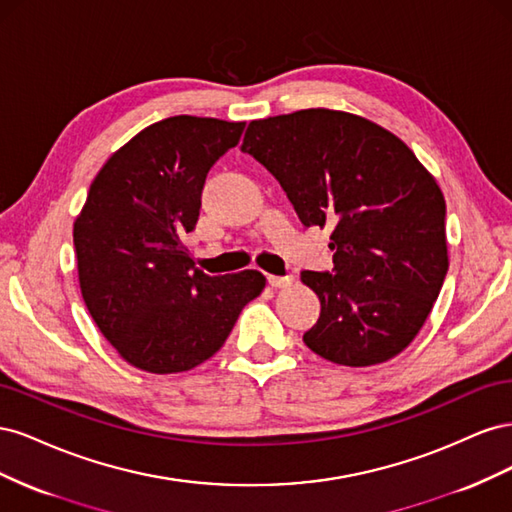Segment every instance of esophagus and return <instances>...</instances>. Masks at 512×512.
Here are the masks:
<instances>
[{
	"label": "esophagus",
	"mask_w": 512,
	"mask_h": 512,
	"mask_svg": "<svg viewBox=\"0 0 512 512\" xmlns=\"http://www.w3.org/2000/svg\"><path fill=\"white\" fill-rule=\"evenodd\" d=\"M292 275H284V277H280V275H269V286L271 288H288V286H292Z\"/></svg>",
	"instance_id": "1"
}]
</instances>
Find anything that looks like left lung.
<instances>
[{"mask_svg":"<svg viewBox=\"0 0 512 512\" xmlns=\"http://www.w3.org/2000/svg\"><path fill=\"white\" fill-rule=\"evenodd\" d=\"M241 149L282 183L305 226L333 228V273H301L322 307L305 346L348 367L404 352L448 271L446 203L429 170L393 132L331 108L254 119Z\"/></svg>","mask_w":512,"mask_h":512,"instance_id":"left-lung-1","label":"left lung"}]
</instances>
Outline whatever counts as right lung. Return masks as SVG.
I'll use <instances>...</instances> for the list:
<instances>
[{
	"label": "right lung",
	"instance_id": "obj_1",
	"mask_svg": "<svg viewBox=\"0 0 512 512\" xmlns=\"http://www.w3.org/2000/svg\"><path fill=\"white\" fill-rule=\"evenodd\" d=\"M245 121L177 115L141 130L91 181L74 220L83 301L123 361L179 374L218 352L260 297V271L211 277L181 243L192 232L209 168Z\"/></svg>",
	"mask_w": 512,
	"mask_h": 512
}]
</instances>
